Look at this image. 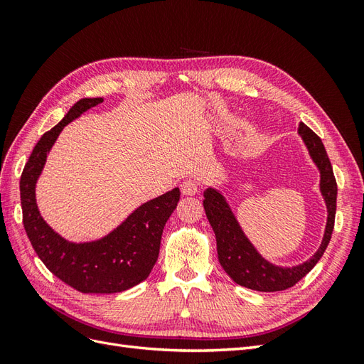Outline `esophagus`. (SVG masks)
<instances>
[{
	"label": "esophagus",
	"mask_w": 364,
	"mask_h": 364,
	"mask_svg": "<svg viewBox=\"0 0 364 364\" xmlns=\"http://www.w3.org/2000/svg\"><path fill=\"white\" fill-rule=\"evenodd\" d=\"M181 191L185 196H194L199 191V182L194 181V179H185L181 183Z\"/></svg>",
	"instance_id": "obj_1"
}]
</instances>
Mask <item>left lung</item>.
Instances as JSON below:
<instances>
[{
	"label": "left lung",
	"mask_w": 364,
	"mask_h": 364,
	"mask_svg": "<svg viewBox=\"0 0 364 364\" xmlns=\"http://www.w3.org/2000/svg\"><path fill=\"white\" fill-rule=\"evenodd\" d=\"M297 134L304 139L313 162L317 165L318 171H321V193L328 209L326 228L322 245L314 255L304 264H299V266L294 267H279L269 262L267 259H264L247 240L243 229L240 228L232 209H230L223 194L214 188H208L203 193V208L215 234L218 261L222 264L225 272L234 279V282L250 290L281 291L293 287L322 258L333 235L337 182L334 178L331 162H329L322 139L310 127L301 123L299 127H297Z\"/></svg>",
	"instance_id": "1"
}]
</instances>
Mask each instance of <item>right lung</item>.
<instances>
[{"label": "right lung", "mask_w": 364, "mask_h": 364, "mask_svg": "<svg viewBox=\"0 0 364 364\" xmlns=\"http://www.w3.org/2000/svg\"><path fill=\"white\" fill-rule=\"evenodd\" d=\"M100 103L103 98H82L42 135L21 174V206L30 243L54 277L82 293H119L147 279L155 266L164 226L179 202V188L142 203L112 232L90 243H73L54 232L39 213L35 193L62 129Z\"/></svg>", "instance_id": "1"}]
</instances>
